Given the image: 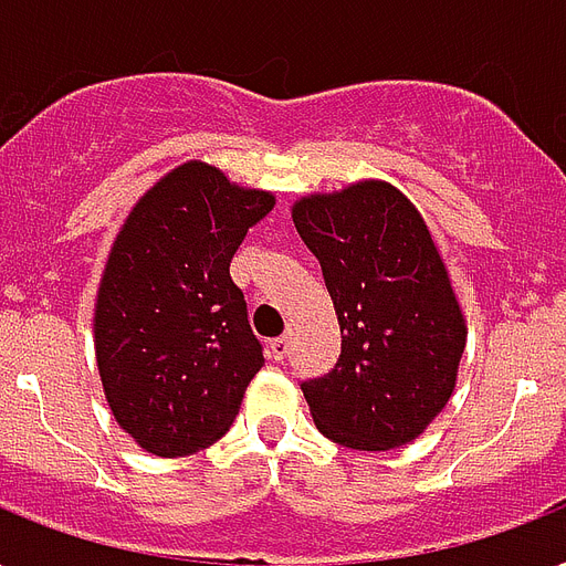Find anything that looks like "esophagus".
<instances>
[{"mask_svg":"<svg viewBox=\"0 0 566 566\" xmlns=\"http://www.w3.org/2000/svg\"><path fill=\"white\" fill-rule=\"evenodd\" d=\"M289 348H292V336H280V339H271L269 354L274 360H286Z\"/></svg>","mask_w":566,"mask_h":566,"instance_id":"esophagus-1","label":"esophagus"}]
</instances>
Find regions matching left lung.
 I'll use <instances>...</instances> for the list:
<instances>
[{
  "label": "left lung",
  "mask_w": 566,
  "mask_h": 566,
  "mask_svg": "<svg viewBox=\"0 0 566 566\" xmlns=\"http://www.w3.org/2000/svg\"><path fill=\"white\" fill-rule=\"evenodd\" d=\"M292 221L322 262L343 331L333 371L301 384L315 428L360 451L413 442L449 405L467 348V318L428 223L384 179L304 195Z\"/></svg>",
  "instance_id": "obj_1"
}]
</instances>
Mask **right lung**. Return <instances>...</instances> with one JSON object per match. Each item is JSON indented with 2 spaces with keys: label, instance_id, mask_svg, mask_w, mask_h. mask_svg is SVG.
<instances>
[{
  "label": "right lung",
  "instance_id": "1",
  "mask_svg": "<svg viewBox=\"0 0 566 566\" xmlns=\"http://www.w3.org/2000/svg\"><path fill=\"white\" fill-rule=\"evenodd\" d=\"M271 209V191L191 159L117 230L96 289V369L115 422L144 451L182 458L221 440L265 366L230 260Z\"/></svg>",
  "mask_w": 566,
  "mask_h": 566
}]
</instances>
